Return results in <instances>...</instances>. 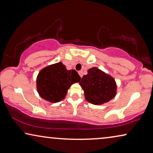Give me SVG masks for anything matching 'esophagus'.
I'll return each instance as SVG.
<instances>
[{"label": "esophagus", "instance_id": "obj_1", "mask_svg": "<svg viewBox=\"0 0 153 153\" xmlns=\"http://www.w3.org/2000/svg\"><path fill=\"white\" fill-rule=\"evenodd\" d=\"M79 74L80 75L81 77H82V76H83V73H82V71H79Z\"/></svg>", "mask_w": 153, "mask_h": 153}]
</instances>
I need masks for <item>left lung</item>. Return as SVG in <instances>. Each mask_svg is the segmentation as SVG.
Segmentation results:
<instances>
[{"instance_id":"8db88e82","label":"left lung","mask_w":153,"mask_h":153,"mask_svg":"<svg viewBox=\"0 0 153 153\" xmlns=\"http://www.w3.org/2000/svg\"><path fill=\"white\" fill-rule=\"evenodd\" d=\"M79 84L84 90L86 100L94 105L108 102L116 95L114 79L97 68L88 70V74L84 75Z\"/></svg>"}]
</instances>
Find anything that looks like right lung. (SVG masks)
Returning a JSON list of instances; mask_svg holds the SVG:
<instances>
[{
	"label": "right lung",
	"instance_id": "obj_1",
	"mask_svg": "<svg viewBox=\"0 0 153 153\" xmlns=\"http://www.w3.org/2000/svg\"><path fill=\"white\" fill-rule=\"evenodd\" d=\"M81 77L74 70H67L61 62L43 68L36 80L37 90L42 98L56 103L65 98L73 83L79 82Z\"/></svg>",
	"mask_w": 153,
	"mask_h": 153
}]
</instances>
